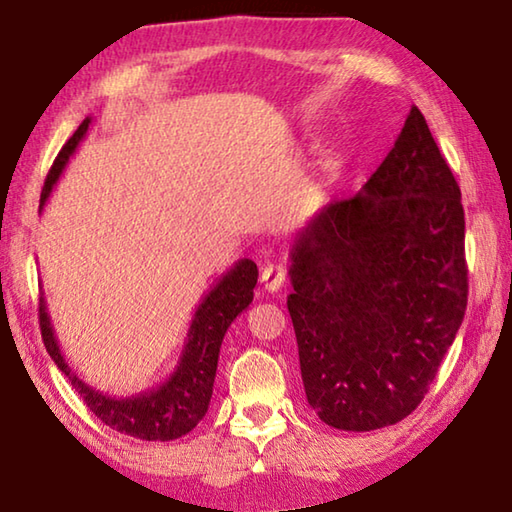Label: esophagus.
Masks as SVG:
<instances>
[{"label": "esophagus", "mask_w": 512, "mask_h": 512, "mask_svg": "<svg viewBox=\"0 0 512 512\" xmlns=\"http://www.w3.org/2000/svg\"><path fill=\"white\" fill-rule=\"evenodd\" d=\"M285 278H288V271H285L283 264H267L262 269V285L264 290L278 292L285 285Z\"/></svg>", "instance_id": "obj_1"}]
</instances>
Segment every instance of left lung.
Masks as SVG:
<instances>
[{"label": "left lung", "mask_w": 512, "mask_h": 512, "mask_svg": "<svg viewBox=\"0 0 512 512\" xmlns=\"http://www.w3.org/2000/svg\"><path fill=\"white\" fill-rule=\"evenodd\" d=\"M463 234L461 189L412 107L365 187L292 243L288 311L320 421L377 431L417 410L466 313Z\"/></svg>", "instance_id": "1"}]
</instances>
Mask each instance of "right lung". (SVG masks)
Instances as JSON below:
<instances>
[{"instance_id":"obj_1","label":"right lung","mask_w":512,"mask_h":512,"mask_svg":"<svg viewBox=\"0 0 512 512\" xmlns=\"http://www.w3.org/2000/svg\"><path fill=\"white\" fill-rule=\"evenodd\" d=\"M88 126H91V119L86 117L72 138L65 142V147L60 149L56 161H53L42 189V206L51 196V189L65 170L70 156L77 152L79 142L86 138ZM255 285L257 264L252 260H238L227 274L220 276V281L210 288L208 295L201 299L199 309H196L192 318V325H189L185 349H182V356L177 360L173 374L163 384L147 388L142 393L126 395V398L124 395L114 398V395H107L98 391V388L88 386L65 363L58 339L53 335V325L49 311H46L44 297L39 299V327H42L44 346L53 358V363L72 381L74 391L84 398L88 410L102 424L138 440L168 442L187 435L206 417L210 398H213L222 339L238 313H243L250 306Z\"/></svg>"}]
</instances>
